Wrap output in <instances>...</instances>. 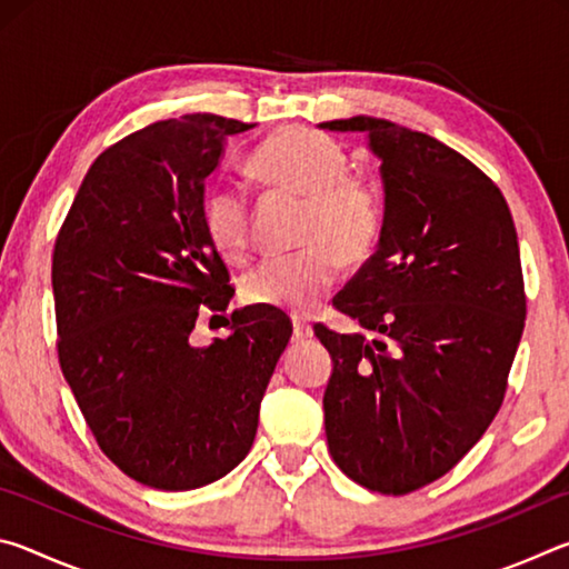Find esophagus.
<instances>
[{
    "instance_id": "34e87169",
    "label": "esophagus",
    "mask_w": 569,
    "mask_h": 569,
    "mask_svg": "<svg viewBox=\"0 0 569 569\" xmlns=\"http://www.w3.org/2000/svg\"><path fill=\"white\" fill-rule=\"evenodd\" d=\"M313 336V329L301 319H293V341H308Z\"/></svg>"
}]
</instances>
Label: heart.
Instances as JSON below:
<instances>
[{
    "instance_id": "obj_1",
    "label": "heart",
    "mask_w": 569,
    "mask_h": 569,
    "mask_svg": "<svg viewBox=\"0 0 569 569\" xmlns=\"http://www.w3.org/2000/svg\"><path fill=\"white\" fill-rule=\"evenodd\" d=\"M349 152L329 132L288 124L276 130L248 158V172L266 188L306 196L301 238L306 248L271 256L246 273L248 303L308 313L329 293L346 263H363L379 243L383 226L381 192L346 168ZM208 243L230 263L243 261L250 246L248 200L236 188H213L203 200Z\"/></svg>"
}]
</instances>
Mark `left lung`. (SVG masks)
Instances as JSON below:
<instances>
[{
	"label": "left lung",
	"mask_w": 569,
	"mask_h": 569,
	"mask_svg": "<svg viewBox=\"0 0 569 569\" xmlns=\"http://www.w3.org/2000/svg\"><path fill=\"white\" fill-rule=\"evenodd\" d=\"M319 128L363 132L383 182L377 253L333 298L363 331L316 326L333 361L326 439L361 487L407 495L447 475L502 407L527 313L515 220L431 134L369 114Z\"/></svg>",
	"instance_id": "1"
}]
</instances>
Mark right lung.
Returning a JSON list of instances; mask_svg holds the SVG:
<instances>
[{"label":"right lung","mask_w":569,"mask_h":569,"mask_svg":"<svg viewBox=\"0 0 569 569\" xmlns=\"http://www.w3.org/2000/svg\"><path fill=\"white\" fill-rule=\"evenodd\" d=\"M253 128L196 112L128 134L92 162L54 243L62 373L100 449L152 489L206 487L246 459L293 333L283 311L248 306L228 339H190L233 296L200 218L206 180Z\"/></svg>","instance_id":"1"}]
</instances>
